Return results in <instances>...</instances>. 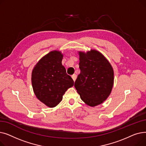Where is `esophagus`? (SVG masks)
I'll return each mask as SVG.
<instances>
[{
  "label": "esophagus",
  "instance_id": "1",
  "mask_svg": "<svg viewBox=\"0 0 146 146\" xmlns=\"http://www.w3.org/2000/svg\"><path fill=\"white\" fill-rule=\"evenodd\" d=\"M72 78L74 82V81L76 80V78H77V76H76V74H73L72 76Z\"/></svg>",
  "mask_w": 146,
  "mask_h": 146
}]
</instances>
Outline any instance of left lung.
Returning a JSON list of instances; mask_svg holds the SVG:
<instances>
[{"label": "left lung", "instance_id": "obj_1", "mask_svg": "<svg viewBox=\"0 0 146 146\" xmlns=\"http://www.w3.org/2000/svg\"><path fill=\"white\" fill-rule=\"evenodd\" d=\"M80 73L74 87L82 100L94 107L108 98L113 86L114 73L109 61L99 51H78Z\"/></svg>", "mask_w": 146, "mask_h": 146}]
</instances>
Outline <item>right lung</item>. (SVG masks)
Segmentation results:
<instances>
[{
  "mask_svg": "<svg viewBox=\"0 0 146 146\" xmlns=\"http://www.w3.org/2000/svg\"><path fill=\"white\" fill-rule=\"evenodd\" d=\"M63 58L60 51H51L38 61L32 71L34 92L38 100L49 108L56 106L66 91L74 85L61 63Z\"/></svg>",
  "mask_w": 146,
  "mask_h": 146,
  "instance_id": "add662e5",
  "label": "right lung"
}]
</instances>
